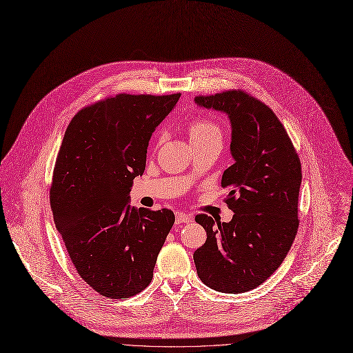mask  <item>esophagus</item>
Returning <instances> with one entry per match:
<instances>
[{"label": "esophagus", "instance_id": "esophagus-1", "mask_svg": "<svg viewBox=\"0 0 353 353\" xmlns=\"http://www.w3.org/2000/svg\"><path fill=\"white\" fill-rule=\"evenodd\" d=\"M188 222H191V216L183 213V212H176V214H175V223L176 225L188 223Z\"/></svg>", "mask_w": 353, "mask_h": 353}]
</instances>
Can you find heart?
Listing matches in <instances>:
<instances>
[{"mask_svg": "<svg viewBox=\"0 0 353 353\" xmlns=\"http://www.w3.org/2000/svg\"><path fill=\"white\" fill-rule=\"evenodd\" d=\"M188 134L191 143L205 141L213 137H221V127L208 117H196L188 125Z\"/></svg>", "mask_w": 353, "mask_h": 353, "instance_id": "heart-1", "label": "heart"}]
</instances>
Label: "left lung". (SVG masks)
<instances>
[{
    "label": "left lung",
    "mask_w": 353,
    "mask_h": 353,
    "mask_svg": "<svg viewBox=\"0 0 353 353\" xmlns=\"http://www.w3.org/2000/svg\"><path fill=\"white\" fill-rule=\"evenodd\" d=\"M195 103L228 114L234 164L222 176L229 188V223L196 214L206 241L194 253L198 276L212 290L239 294L263 284L281 265L298 230L301 162L271 108L243 90L196 96Z\"/></svg>",
    "instance_id": "left-lung-1"
}]
</instances>
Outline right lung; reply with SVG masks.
<instances>
[{
	"mask_svg": "<svg viewBox=\"0 0 353 353\" xmlns=\"http://www.w3.org/2000/svg\"><path fill=\"white\" fill-rule=\"evenodd\" d=\"M181 93L117 94L80 110L69 123L50 185V208L69 257L100 295L128 298L152 280L175 222L170 209L130 206L152 132Z\"/></svg>",
	"mask_w": 353,
	"mask_h": 353,
	"instance_id": "1",
	"label": "right lung"
}]
</instances>
